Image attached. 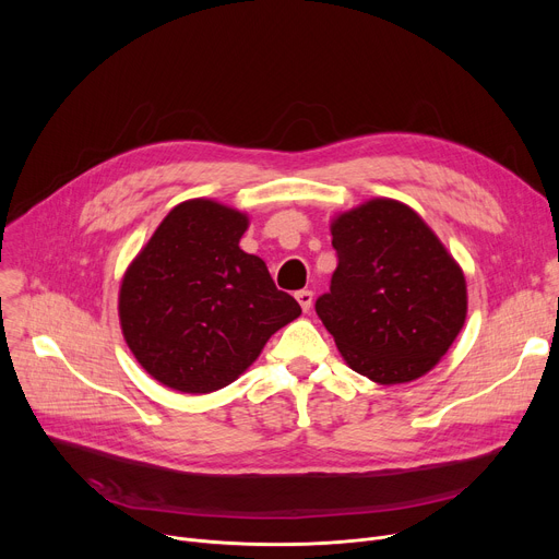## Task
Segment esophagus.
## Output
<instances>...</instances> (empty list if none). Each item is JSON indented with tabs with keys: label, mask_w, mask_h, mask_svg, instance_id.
I'll use <instances>...</instances> for the list:
<instances>
[{
	"label": "esophagus",
	"mask_w": 559,
	"mask_h": 559,
	"mask_svg": "<svg viewBox=\"0 0 559 559\" xmlns=\"http://www.w3.org/2000/svg\"><path fill=\"white\" fill-rule=\"evenodd\" d=\"M295 297H297L299 306L304 308V312H308V310L312 308V292H310V289H299Z\"/></svg>",
	"instance_id": "34e87169"
}]
</instances>
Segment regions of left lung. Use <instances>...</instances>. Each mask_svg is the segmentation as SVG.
<instances>
[{"instance_id": "obj_1", "label": "left lung", "mask_w": 559, "mask_h": 559, "mask_svg": "<svg viewBox=\"0 0 559 559\" xmlns=\"http://www.w3.org/2000/svg\"><path fill=\"white\" fill-rule=\"evenodd\" d=\"M337 270L314 310L346 365L380 385L442 358L466 319L460 264L405 203L371 199L331 224Z\"/></svg>"}]
</instances>
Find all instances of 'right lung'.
Returning <instances> with one entry per match:
<instances>
[{
    "label": "right lung",
    "instance_id": "add662e5",
    "mask_svg": "<svg viewBox=\"0 0 559 559\" xmlns=\"http://www.w3.org/2000/svg\"><path fill=\"white\" fill-rule=\"evenodd\" d=\"M249 217L190 199L160 222L120 287V324L142 369L169 390L230 385L267 340L301 314L258 255L240 249Z\"/></svg>",
    "mask_w": 559,
    "mask_h": 559
}]
</instances>
